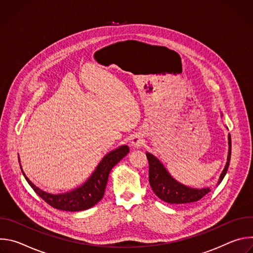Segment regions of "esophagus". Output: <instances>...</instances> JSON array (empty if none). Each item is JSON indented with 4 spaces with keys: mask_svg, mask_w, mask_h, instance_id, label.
Listing matches in <instances>:
<instances>
[{
    "mask_svg": "<svg viewBox=\"0 0 253 253\" xmlns=\"http://www.w3.org/2000/svg\"><path fill=\"white\" fill-rule=\"evenodd\" d=\"M144 143V140H143V136L138 133L136 135L133 136L132 138V141H131V145L134 147V148H140Z\"/></svg>",
    "mask_w": 253,
    "mask_h": 253,
    "instance_id": "34e87169",
    "label": "esophagus"
}]
</instances>
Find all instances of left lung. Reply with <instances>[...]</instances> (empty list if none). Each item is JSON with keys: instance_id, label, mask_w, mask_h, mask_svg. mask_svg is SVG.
<instances>
[{"instance_id": "obj_1", "label": "left lung", "mask_w": 253, "mask_h": 253, "mask_svg": "<svg viewBox=\"0 0 253 253\" xmlns=\"http://www.w3.org/2000/svg\"><path fill=\"white\" fill-rule=\"evenodd\" d=\"M228 156L226 165L219 177L217 184L219 185L224 178L231 156V137L228 135ZM149 163V183L153 192L163 201L170 204H186L200 200L208 192L210 188H191L185 186L178 181L169 174L163 164L151 153H146Z\"/></svg>"}]
</instances>
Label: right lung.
<instances>
[{
  "mask_svg": "<svg viewBox=\"0 0 253 253\" xmlns=\"http://www.w3.org/2000/svg\"><path fill=\"white\" fill-rule=\"evenodd\" d=\"M128 152L129 147L127 145H123L108 153L82 186L64 194H51L45 192L33 184L24 172L23 174L34 191L52 207L71 212L82 211L91 208L103 198L108 181V176H109L111 169L122 158H124Z\"/></svg>",
  "mask_w": 253,
  "mask_h": 253,
  "instance_id": "right-lung-1",
  "label": "right lung"
}]
</instances>
